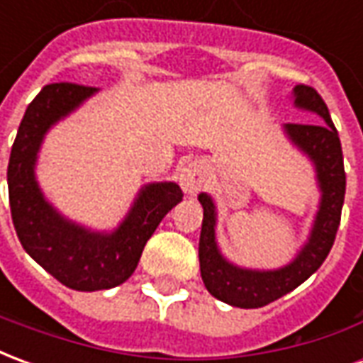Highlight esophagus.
<instances>
[{"label": "esophagus", "instance_id": "esophagus-1", "mask_svg": "<svg viewBox=\"0 0 363 363\" xmlns=\"http://www.w3.org/2000/svg\"><path fill=\"white\" fill-rule=\"evenodd\" d=\"M179 182H181V189L184 190V194L194 196L198 194L202 186H204V169L200 163H186L179 171Z\"/></svg>", "mask_w": 363, "mask_h": 363}]
</instances>
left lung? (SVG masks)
<instances>
[{
  "label": "left lung",
  "instance_id": "left-lung-1",
  "mask_svg": "<svg viewBox=\"0 0 363 363\" xmlns=\"http://www.w3.org/2000/svg\"><path fill=\"white\" fill-rule=\"evenodd\" d=\"M296 104L307 111L319 114L325 122H294L286 126V132L291 142L313 159L317 167L323 198L317 220L313 225L309 243L305 245L297 259L280 270L259 272V270H243L229 264L216 247L213 225H216V210L210 196L200 194L198 200L204 208L202 233H200V274L206 288L220 301L255 309L280 299L281 296L303 284L315 270L325 262L333 249L336 231L340 225L344 192H346V173H344V157L340 138L335 124L330 120L328 108L323 96L309 85H297L294 89Z\"/></svg>",
  "mask_w": 363,
  "mask_h": 363
}]
</instances>
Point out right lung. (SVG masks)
<instances>
[{"label": "right lung", "mask_w": 363, "mask_h": 363, "mask_svg": "<svg viewBox=\"0 0 363 363\" xmlns=\"http://www.w3.org/2000/svg\"><path fill=\"white\" fill-rule=\"evenodd\" d=\"M95 91L69 82L43 87L21 120L7 167L13 225L23 249L56 280L77 291L108 289L126 281L153 231L182 200V190L174 182L150 184L111 235L69 223L44 200L35 181L36 151L44 134Z\"/></svg>", "instance_id": "right-lung-1"}]
</instances>
